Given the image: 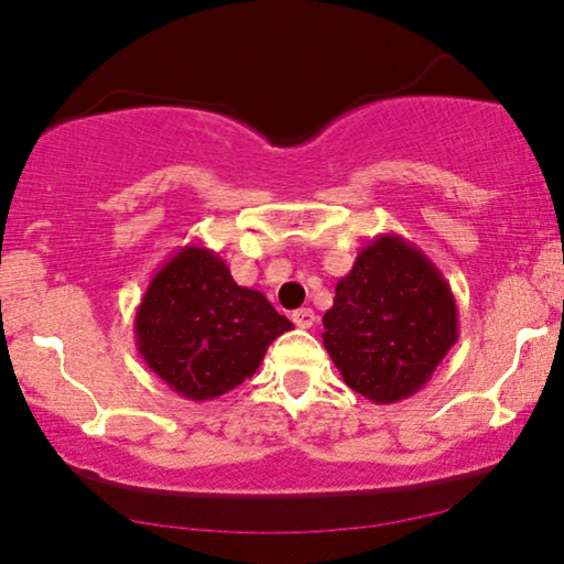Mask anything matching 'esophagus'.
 <instances>
[{"mask_svg":"<svg viewBox=\"0 0 564 564\" xmlns=\"http://www.w3.org/2000/svg\"><path fill=\"white\" fill-rule=\"evenodd\" d=\"M292 321H295V326H300V328H313L315 313L311 311V307H300V311L292 313Z\"/></svg>","mask_w":564,"mask_h":564,"instance_id":"esophagus-1","label":"esophagus"}]
</instances>
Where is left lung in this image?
Instances as JSON below:
<instances>
[{
  "label": "left lung",
  "mask_w": 564,
  "mask_h": 564,
  "mask_svg": "<svg viewBox=\"0 0 564 564\" xmlns=\"http://www.w3.org/2000/svg\"><path fill=\"white\" fill-rule=\"evenodd\" d=\"M323 328V346L344 382L372 403L415 395L459 338L444 274L395 234L375 236L357 253Z\"/></svg>",
  "instance_id": "obj_1"
}]
</instances>
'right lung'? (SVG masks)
I'll return each instance as SVG.
<instances>
[{
    "instance_id": "obj_1",
    "label": "right lung",
    "mask_w": 564,
    "mask_h": 564,
    "mask_svg": "<svg viewBox=\"0 0 564 564\" xmlns=\"http://www.w3.org/2000/svg\"><path fill=\"white\" fill-rule=\"evenodd\" d=\"M145 365L187 400H213L257 372L267 346L292 328L259 290L236 284L218 253L184 246L153 274L135 311Z\"/></svg>"
}]
</instances>
